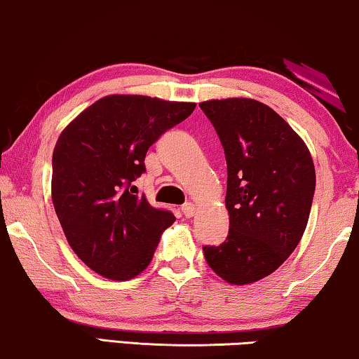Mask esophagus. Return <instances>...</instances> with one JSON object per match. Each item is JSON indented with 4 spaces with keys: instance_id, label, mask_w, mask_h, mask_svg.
<instances>
[{
    "instance_id": "esophagus-1",
    "label": "esophagus",
    "mask_w": 359,
    "mask_h": 359,
    "mask_svg": "<svg viewBox=\"0 0 359 359\" xmlns=\"http://www.w3.org/2000/svg\"><path fill=\"white\" fill-rule=\"evenodd\" d=\"M181 210H183V214L186 217H193L194 212H196V205L193 203H184L181 205Z\"/></svg>"
}]
</instances>
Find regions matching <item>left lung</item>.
<instances>
[{
    "instance_id": "8db88e82",
    "label": "left lung",
    "mask_w": 359,
    "mask_h": 359,
    "mask_svg": "<svg viewBox=\"0 0 359 359\" xmlns=\"http://www.w3.org/2000/svg\"><path fill=\"white\" fill-rule=\"evenodd\" d=\"M227 160L229 235L203 247L205 262L230 284L263 279L301 242L316 193V168L301 137L278 112L247 97L199 104Z\"/></svg>"
}]
</instances>
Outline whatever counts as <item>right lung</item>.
Returning <instances> with one entry per match:
<instances>
[{
	"label": "right lung",
	"mask_w": 359,
	"mask_h": 359,
	"mask_svg": "<svg viewBox=\"0 0 359 359\" xmlns=\"http://www.w3.org/2000/svg\"><path fill=\"white\" fill-rule=\"evenodd\" d=\"M194 102L112 95L81 112L58 137L52 156V201L73 252L114 281L149 266L171 210L150 205L134 181L147 150L193 114Z\"/></svg>",
	"instance_id": "right-lung-1"
}]
</instances>
